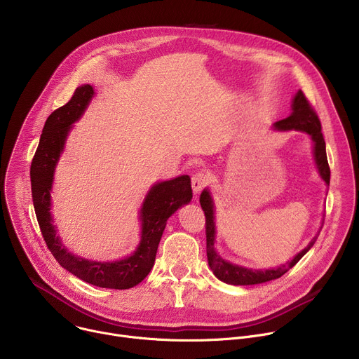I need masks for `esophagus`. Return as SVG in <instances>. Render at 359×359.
<instances>
[{"instance_id": "34e87169", "label": "esophagus", "mask_w": 359, "mask_h": 359, "mask_svg": "<svg viewBox=\"0 0 359 359\" xmlns=\"http://www.w3.org/2000/svg\"><path fill=\"white\" fill-rule=\"evenodd\" d=\"M209 183V175L206 172H197L191 177V187L194 194H197L201 189H204Z\"/></svg>"}]
</instances>
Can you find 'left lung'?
Wrapping results in <instances>:
<instances>
[{"label":"left lung","mask_w":359,"mask_h":359,"mask_svg":"<svg viewBox=\"0 0 359 359\" xmlns=\"http://www.w3.org/2000/svg\"><path fill=\"white\" fill-rule=\"evenodd\" d=\"M274 128L277 130H301L309 133L314 142V158L317 163V169L320 172V176L325 182V184L330 186V176L331 170L328 166V159H327V151H325V140L324 135L321 132V122L320 118L316 112V109L311 107L309 99L305 97V95L298 90L294 100H292V114L274 123ZM200 206L204 212V217H206V250H208V260L209 266L213 271V274L231 285H252V284H262L267 283L276 278H280L284 276L290 269H292L301 259L302 255L309 251L318 234L310 241V244L306 245L301 252H298L295 257L287 263L283 264L277 269L273 270H252V269H245L241 266L231 264L226 260H223L220 255L215 250V237H216V226H215V206H213V200L209 193V190H203L200 194Z\"/></svg>","instance_id":"obj_1"}]
</instances>
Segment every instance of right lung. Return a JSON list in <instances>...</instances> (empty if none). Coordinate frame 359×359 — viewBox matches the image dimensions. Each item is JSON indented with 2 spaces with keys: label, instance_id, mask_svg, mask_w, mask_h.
I'll use <instances>...</instances> for the list:
<instances>
[{
  "label": "right lung",
  "instance_id": "obj_1",
  "mask_svg": "<svg viewBox=\"0 0 359 359\" xmlns=\"http://www.w3.org/2000/svg\"><path fill=\"white\" fill-rule=\"evenodd\" d=\"M93 93L90 85L76 88L68 104L48 116L31 163L32 201L42 237L49 251L65 270L96 287L126 290L139 284L150 273L166 222L182 208V204H187L191 200V184L189 176H179L161 182L150 189L140 209V243L129 257L121 262L99 263L68 252L60 237H57L50 217V187L71 125L82 116Z\"/></svg>",
  "mask_w": 359,
  "mask_h": 359
}]
</instances>
